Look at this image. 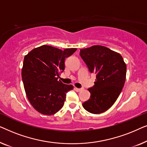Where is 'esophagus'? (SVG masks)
<instances>
[{
	"mask_svg": "<svg viewBox=\"0 0 147 147\" xmlns=\"http://www.w3.org/2000/svg\"><path fill=\"white\" fill-rule=\"evenodd\" d=\"M75 90H76V92H80V91H82V88H75Z\"/></svg>",
	"mask_w": 147,
	"mask_h": 147,
	"instance_id": "1",
	"label": "esophagus"
}]
</instances>
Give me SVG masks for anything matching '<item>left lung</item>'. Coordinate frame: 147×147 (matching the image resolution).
Instances as JSON below:
<instances>
[{
    "label": "left lung",
    "mask_w": 147,
    "mask_h": 147,
    "mask_svg": "<svg viewBox=\"0 0 147 147\" xmlns=\"http://www.w3.org/2000/svg\"><path fill=\"white\" fill-rule=\"evenodd\" d=\"M80 56L90 73L96 75L90 98L84 102V109L92 114L106 111L121 93L126 80V65L120 54L102 45L80 50Z\"/></svg>",
    "instance_id": "1"
}]
</instances>
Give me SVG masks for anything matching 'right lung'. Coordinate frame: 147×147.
<instances>
[{"instance_id":"obj_1","label":"right lung","mask_w":147,"mask_h":147,"mask_svg":"<svg viewBox=\"0 0 147 147\" xmlns=\"http://www.w3.org/2000/svg\"><path fill=\"white\" fill-rule=\"evenodd\" d=\"M77 49L63 51L43 45L31 50L25 56L22 80L26 95L32 106L44 115H53L63 106L66 93L74 89L58 80L65 69V59Z\"/></svg>"}]
</instances>
